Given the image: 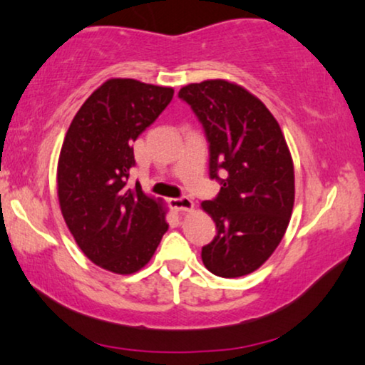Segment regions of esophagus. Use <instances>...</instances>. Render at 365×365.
<instances>
[{"label":"esophagus","instance_id":"esophagus-1","mask_svg":"<svg viewBox=\"0 0 365 365\" xmlns=\"http://www.w3.org/2000/svg\"><path fill=\"white\" fill-rule=\"evenodd\" d=\"M170 205H172L177 212H190L193 208V202L188 197H180L172 198V200H170Z\"/></svg>","mask_w":365,"mask_h":365}]
</instances>
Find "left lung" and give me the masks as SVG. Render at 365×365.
<instances>
[{"label": "left lung", "mask_w": 365, "mask_h": 365, "mask_svg": "<svg viewBox=\"0 0 365 365\" xmlns=\"http://www.w3.org/2000/svg\"><path fill=\"white\" fill-rule=\"evenodd\" d=\"M178 98L202 123L208 175L222 185L202 202L217 225L202 247L203 265L225 279L252 274L274 254L292 215L294 163L284 133L257 96L230 81L187 85Z\"/></svg>", "instance_id": "obj_1"}]
</instances>
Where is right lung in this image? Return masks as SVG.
Returning <instances> with one entry per match:
<instances>
[{
    "label": "right lung",
    "instance_id": "obj_1",
    "mask_svg": "<svg viewBox=\"0 0 365 365\" xmlns=\"http://www.w3.org/2000/svg\"><path fill=\"white\" fill-rule=\"evenodd\" d=\"M173 98V88L113 78L81 105L58 160V198L81 252L101 269L133 274L168 230L162 202L128 185L133 142Z\"/></svg>",
    "mask_w": 365,
    "mask_h": 365
}]
</instances>
